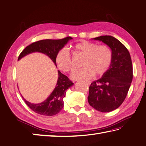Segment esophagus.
<instances>
[{
	"label": "esophagus",
	"mask_w": 146,
	"mask_h": 146,
	"mask_svg": "<svg viewBox=\"0 0 146 146\" xmlns=\"http://www.w3.org/2000/svg\"><path fill=\"white\" fill-rule=\"evenodd\" d=\"M86 83H87V84H89V85L91 84V82H90V81H86Z\"/></svg>",
	"instance_id": "obj_1"
}]
</instances>
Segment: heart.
Returning <instances> with one entry per match:
<instances>
[{
    "label": "heart",
    "instance_id": "1",
    "mask_svg": "<svg viewBox=\"0 0 146 146\" xmlns=\"http://www.w3.org/2000/svg\"><path fill=\"white\" fill-rule=\"evenodd\" d=\"M73 49L77 54L84 56L82 62L84 67L75 70L71 74V77L75 80L90 78L94 74L96 76H102L110 67L112 52L107 45H98L93 42L81 41L73 46ZM55 62L63 72L68 73L73 69L71 55L64 48L58 52Z\"/></svg>",
    "mask_w": 146,
    "mask_h": 146
}]
</instances>
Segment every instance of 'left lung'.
Instances as JSON below:
<instances>
[{
	"mask_svg": "<svg viewBox=\"0 0 146 146\" xmlns=\"http://www.w3.org/2000/svg\"><path fill=\"white\" fill-rule=\"evenodd\" d=\"M93 39L110 48L112 60L102 77L91 83L88 102L98 111L109 112L119 107L126 98L133 79L132 62L128 49L114 37L102 36Z\"/></svg>",
	"mask_w": 146,
	"mask_h": 146,
	"instance_id": "1",
	"label": "left lung"
}]
</instances>
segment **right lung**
Listing matches in <instances>:
<instances>
[{"label":"right lung","mask_w":146,"mask_h":146,"mask_svg":"<svg viewBox=\"0 0 146 146\" xmlns=\"http://www.w3.org/2000/svg\"><path fill=\"white\" fill-rule=\"evenodd\" d=\"M72 39L71 37H66L60 39H43L29 44L20 53L18 60L33 52H41L48 55L55 66V57L59 50H61L68 42ZM73 83L67 76L58 71V80L55 89L51 94L44 102L34 104L26 101L22 97L26 104L34 112L42 115L52 116L56 115L64 107L63 98L65 97L66 90L72 86Z\"/></svg>","instance_id":"obj_1"}]
</instances>
